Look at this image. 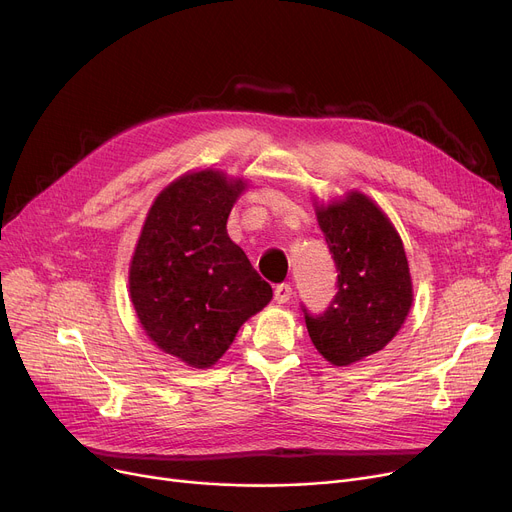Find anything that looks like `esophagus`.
<instances>
[{"label": "esophagus", "mask_w": 512, "mask_h": 512, "mask_svg": "<svg viewBox=\"0 0 512 512\" xmlns=\"http://www.w3.org/2000/svg\"><path fill=\"white\" fill-rule=\"evenodd\" d=\"M292 299V288H290V284H278L276 288H274V301L278 303V305H284V303H288Z\"/></svg>", "instance_id": "34e87169"}]
</instances>
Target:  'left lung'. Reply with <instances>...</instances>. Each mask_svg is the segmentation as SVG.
<instances>
[{"label":"left lung","mask_w":512,"mask_h":512,"mask_svg":"<svg viewBox=\"0 0 512 512\" xmlns=\"http://www.w3.org/2000/svg\"><path fill=\"white\" fill-rule=\"evenodd\" d=\"M317 224L336 263V297L313 315L303 307L319 355L346 367L382 348L405 324L413 305L409 261L388 215L363 193L315 207Z\"/></svg>","instance_id":"obj_1"}]
</instances>
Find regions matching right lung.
<instances>
[{"instance_id": "1", "label": "right lung", "mask_w": 512, "mask_h": 512, "mask_svg": "<svg viewBox=\"0 0 512 512\" xmlns=\"http://www.w3.org/2000/svg\"><path fill=\"white\" fill-rule=\"evenodd\" d=\"M247 182L218 170L184 174L157 195L130 261V299L161 351L205 369L272 301L226 222Z\"/></svg>"}]
</instances>
